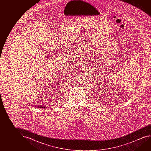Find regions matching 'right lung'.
<instances>
[{
    "label": "right lung",
    "instance_id": "add662e5",
    "mask_svg": "<svg viewBox=\"0 0 151 151\" xmlns=\"http://www.w3.org/2000/svg\"><path fill=\"white\" fill-rule=\"evenodd\" d=\"M38 107H42V106H38Z\"/></svg>",
    "mask_w": 151,
    "mask_h": 151
}]
</instances>
